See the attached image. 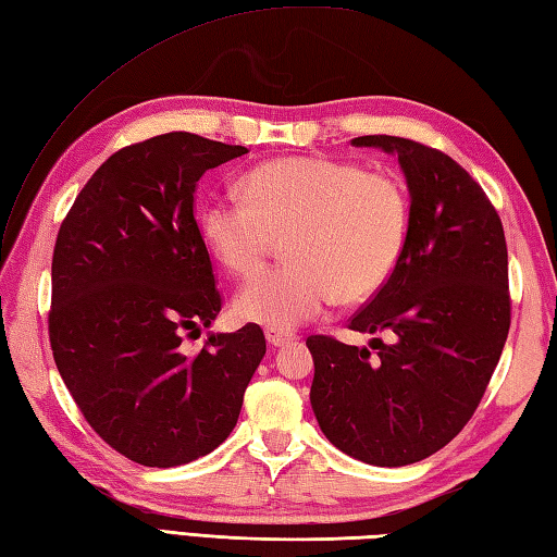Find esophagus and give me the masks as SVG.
I'll use <instances>...</instances> for the list:
<instances>
[{
	"label": "esophagus",
	"instance_id": "esophagus-1",
	"mask_svg": "<svg viewBox=\"0 0 557 557\" xmlns=\"http://www.w3.org/2000/svg\"><path fill=\"white\" fill-rule=\"evenodd\" d=\"M265 339L270 346H287L289 342H294V334L292 332H284V330H275V327H268L265 330Z\"/></svg>",
	"mask_w": 557,
	"mask_h": 557
}]
</instances>
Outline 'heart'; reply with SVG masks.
<instances>
[{"label": "heart", "mask_w": 557, "mask_h": 557, "mask_svg": "<svg viewBox=\"0 0 557 557\" xmlns=\"http://www.w3.org/2000/svg\"><path fill=\"white\" fill-rule=\"evenodd\" d=\"M242 197L199 206L206 249L237 275H251L284 239L287 263L249 280L235 296L242 320L289 330L322 313L339 294L377 292L406 242L408 199L398 177L354 161L292 157L256 165Z\"/></svg>", "instance_id": "b5f03b06"}]
</instances>
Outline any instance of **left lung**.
I'll use <instances>...</instances> for the list:
<instances>
[{"label":"left lung","mask_w":557,"mask_h":557,"mask_svg":"<svg viewBox=\"0 0 557 557\" xmlns=\"http://www.w3.org/2000/svg\"><path fill=\"white\" fill-rule=\"evenodd\" d=\"M351 145L398 157L408 230L389 280L348 322L389 342L308 337L310 406L346 456L400 468L444 448L480 406L510 330L508 247L484 189L444 151L392 135Z\"/></svg>","instance_id":"1"}]
</instances>
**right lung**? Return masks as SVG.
<instances>
[{"label": "right lung", "mask_w": 557, "mask_h": 557, "mask_svg": "<svg viewBox=\"0 0 557 557\" xmlns=\"http://www.w3.org/2000/svg\"><path fill=\"white\" fill-rule=\"evenodd\" d=\"M247 147L165 133L103 161L57 235L49 342L89 426L147 468L187 465L235 430L265 356L258 325L185 332L220 313L209 249L194 220L199 177Z\"/></svg>", "instance_id": "1"}]
</instances>
